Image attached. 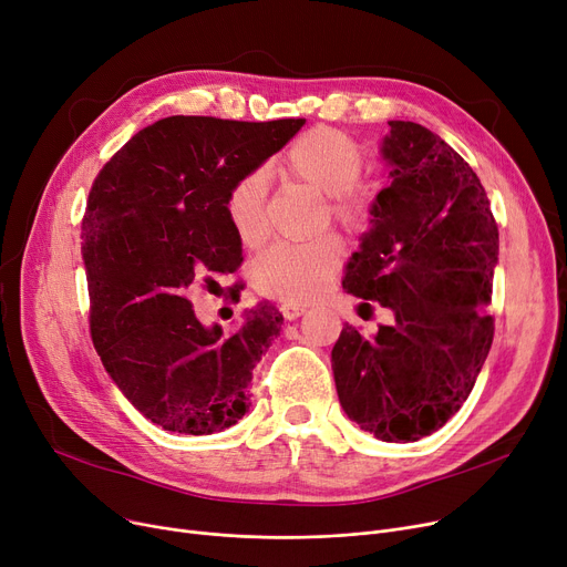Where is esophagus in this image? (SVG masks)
<instances>
[{"instance_id":"esophagus-1","label":"esophagus","mask_w":567,"mask_h":567,"mask_svg":"<svg viewBox=\"0 0 567 567\" xmlns=\"http://www.w3.org/2000/svg\"><path fill=\"white\" fill-rule=\"evenodd\" d=\"M280 312H282V317H285L287 321H293V319H299V317L306 312V308H303V306H293V303H285V306L280 308Z\"/></svg>"}]
</instances>
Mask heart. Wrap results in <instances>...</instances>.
Returning a JSON list of instances; mask_svg holds the SVG:
<instances>
[{"mask_svg": "<svg viewBox=\"0 0 567 567\" xmlns=\"http://www.w3.org/2000/svg\"><path fill=\"white\" fill-rule=\"evenodd\" d=\"M365 148L349 133L317 126L296 137L282 154V178L326 195L321 223L329 218L351 234L370 229L379 199V176L363 174ZM225 218L244 246H259L266 236V176L252 169L238 176L225 195ZM344 248L336 234L303 244H274L252 259L250 280L261 296L306 303L329 287L342 264Z\"/></svg>", "mask_w": 567, "mask_h": 567, "instance_id": "b5f03b06", "label": "heart"}]
</instances>
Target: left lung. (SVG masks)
<instances>
[{
  "label": "left lung",
  "mask_w": 567,
  "mask_h": 567,
  "mask_svg": "<svg viewBox=\"0 0 567 567\" xmlns=\"http://www.w3.org/2000/svg\"><path fill=\"white\" fill-rule=\"evenodd\" d=\"M381 154L391 186L342 287L393 310L365 338L353 326L331 363L344 413L381 441H419L466 402L489 353L498 227L478 174L439 135L389 122ZM370 308V303H363Z\"/></svg>",
  "instance_id": "left-lung-1"
}]
</instances>
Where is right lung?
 I'll list each match as a JSON object with an SVG mask.
<instances>
[{"mask_svg":"<svg viewBox=\"0 0 567 567\" xmlns=\"http://www.w3.org/2000/svg\"><path fill=\"white\" fill-rule=\"evenodd\" d=\"M303 124L167 116L118 148L89 190V331L118 391L167 432H223L250 406L252 368L280 336L282 315L259 303L227 336L199 323L188 293L241 266L225 195ZM241 289L231 287V301Z\"/></svg>","mask_w":567,"mask_h":567,"instance_id":"obj_1","label":"right lung"}]
</instances>
